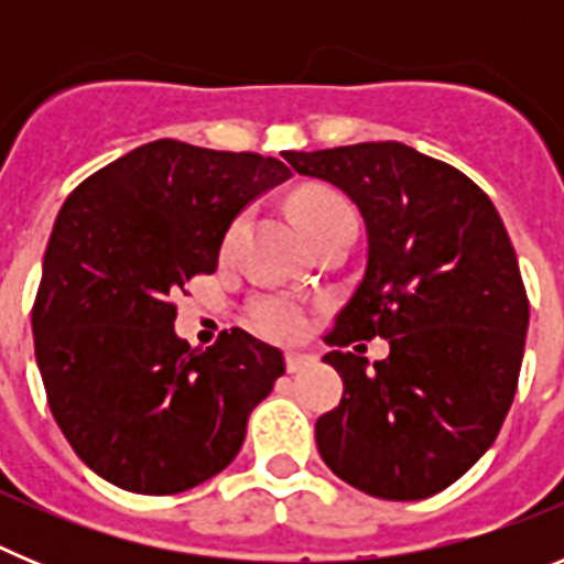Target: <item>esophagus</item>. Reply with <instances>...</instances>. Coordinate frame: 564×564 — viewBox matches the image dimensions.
I'll return each mask as SVG.
<instances>
[{
	"label": "esophagus",
	"instance_id": "1",
	"mask_svg": "<svg viewBox=\"0 0 564 564\" xmlns=\"http://www.w3.org/2000/svg\"><path fill=\"white\" fill-rule=\"evenodd\" d=\"M313 364H316V356H311V352H288L285 356L288 372H305Z\"/></svg>",
	"mask_w": 564,
	"mask_h": 564
}]
</instances>
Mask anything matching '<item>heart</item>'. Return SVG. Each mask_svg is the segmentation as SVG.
Returning <instances> with one entry per match:
<instances>
[{"instance_id":"b5f03b06","label":"heart","mask_w":564,"mask_h":564,"mask_svg":"<svg viewBox=\"0 0 564 564\" xmlns=\"http://www.w3.org/2000/svg\"><path fill=\"white\" fill-rule=\"evenodd\" d=\"M341 217H356L352 206L344 200L341 194L327 192V188H316V192H307L302 200H299V223L305 226L307 237L316 234L318 228L330 226V223L341 220ZM246 228V217H239L226 234V251L237 246L239 234ZM251 322L262 336L268 338H296L305 333L307 316L305 311L291 302V299H265L259 302L251 313Z\"/></svg>"}]
</instances>
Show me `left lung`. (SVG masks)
<instances>
[{
    "instance_id": "1",
    "label": "left lung",
    "mask_w": 564,
    "mask_h": 564,
    "mask_svg": "<svg viewBox=\"0 0 564 564\" xmlns=\"http://www.w3.org/2000/svg\"><path fill=\"white\" fill-rule=\"evenodd\" d=\"M367 226V265L327 333L344 395L316 421L333 475L381 500H423L495 443L520 378L528 296L495 203L449 163L398 141L285 152ZM381 335L366 370L343 347Z\"/></svg>"
}]
</instances>
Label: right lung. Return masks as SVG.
Listing matches in <instances>:
<instances>
[{
  "mask_svg": "<svg viewBox=\"0 0 564 564\" xmlns=\"http://www.w3.org/2000/svg\"><path fill=\"white\" fill-rule=\"evenodd\" d=\"M291 177L276 158L152 141L89 174L44 251L33 344L58 430L98 477L181 495L220 475L285 358L234 327L208 350L174 333L172 299L237 214Z\"/></svg>",
  "mask_w": 564,
  "mask_h": 564,
  "instance_id": "obj_1",
  "label": "right lung"
}]
</instances>
